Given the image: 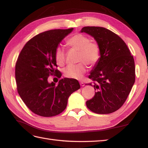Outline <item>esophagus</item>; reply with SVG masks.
I'll return each mask as SVG.
<instances>
[{"label":"esophagus","mask_w":148,"mask_h":148,"mask_svg":"<svg viewBox=\"0 0 148 148\" xmlns=\"http://www.w3.org/2000/svg\"><path fill=\"white\" fill-rule=\"evenodd\" d=\"M80 85L81 86H84V85H85V84L83 82H80Z\"/></svg>","instance_id":"34e87169"}]
</instances>
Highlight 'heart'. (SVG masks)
Wrapping results in <instances>:
<instances>
[{
	"mask_svg": "<svg viewBox=\"0 0 148 148\" xmlns=\"http://www.w3.org/2000/svg\"><path fill=\"white\" fill-rule=\"evenodd\" d=\"M69 48L79 51V61L80 62L77 65H69L65 68L64 74L66 77L80 80L87 71L88 65L92 66L98 62L100 57V48L96 42L90 41L87 36L82 33H77L66 40ZM55 58L59 66L65 63V51L62 47L57 46L55 49Z\"/></svg>",
	"mask_w": 148,
	"mask_h": 148,
	"instance_id": "b5f03b06",
	"label": "heart"
}]
</instances>
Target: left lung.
<instances>
[{"label":"left lung","mask_w":148,"mask_h":148,"mask_svg":"<svg viewBox=\"0 0 148 148\" xmlns=\"http://www.w3.org/2000/svg\"><path fill=\"white\" fill-rule=\"evenodd\" d=\"M80 32L94 37L100 48V59L89 76L93 84H88L96 92L86 106L95 113L115 112L124 104L135 83L134 58L124 41L111 31L86 26Z\"/></svg>","instance_id":"8db88e82"}]
</instances>
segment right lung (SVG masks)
Wrapping results in <instances>:
<instances>
[{
    "mask_svg": "<svg viewBox=\"0 0 148 148\" xmlns=\"http://www.w3.org/2000/svg\"><path fill=\"white\" fill-rule=\"evenodd\" d=\"M73 28L51 29L35 36L25 44L15 64L17 91L26 106L42 116H53L65 110L72 93L80 88L78 80L64 78L58 85L49 83L50 75L62 74L55 58V49Z\"/></svg>",
    "mask_w": 148,
    "mask_h": 148,
    "instance_id": "right-lung-1",
    "label": "right lung"
}]
</instances>
